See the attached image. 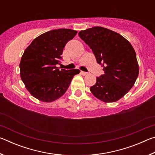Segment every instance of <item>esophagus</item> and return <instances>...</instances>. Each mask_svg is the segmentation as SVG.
<instances>
[{
	"mask_svg": "<svg viewBox=\"0 0 155 155\" xmlns=\"http://www.w3.org/2000/svg\"><path fill=\"white\" fill-rule=\"evenodd\" d=\"M81 74H82L83 75H87V72H84V71H81Z\"/></svg>",
	"mask_w": 155,
	"mask_h": 155,
	"instance_id": "esophagus-1",
	"label": "esophagus"
}]
</instances>
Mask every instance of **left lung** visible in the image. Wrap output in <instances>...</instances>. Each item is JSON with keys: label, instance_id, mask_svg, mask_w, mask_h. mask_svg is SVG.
I'll return each mask as SVG.
<instances>
[{"label": "left lung", "instance_id": "8db88e82", "mask_svg": "<svg viewBox=\"0 0 155 155\" xmlns=\"http://www.w3.org/2000/svg\"><path fill=\"white\" fill-rule=\"evenodd\" d=\"M78 35L90 46L104 72L96 77L91 92L105 103L118 101L132 88L138 77L134 48L124 37L104 27L81 31Z\"/></svg>", "mask_w": 155, "mask_h": 155}]
</instances>
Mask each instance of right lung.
I'll return each instance as SVG.
<instances>
[{
    "instance_id": "right-lung-1",
    "label": "right lung",
    "mask_w": 155,
    "mask_h": 155,
    "mask_svg": "<svg viewBox=\"0 0 155 155\" xmlns=\"http://www.w3.org/2000/svg\"><path fill=\"white\" fill-rule=\"evenodd\" d=\"M77 31L59 28L47 31L34 39L24 52L20 64V77L26 88L41 101L59 98L69 87L73 77L80 70H59L61 54Z\"/></svg>"
}]
</instances>
